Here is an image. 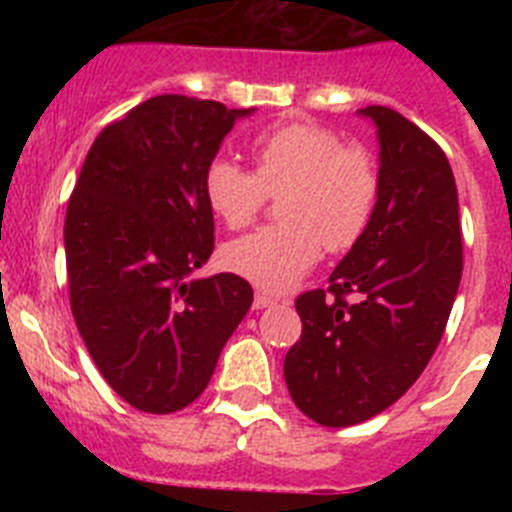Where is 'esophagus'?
I'll return each mask as SVG.
<instances>
[{
    "label": "esophagus",
    "instance_id": "1",
    "mask_svg": "<svg viewBox=\"0 0 512 512\" xmlns=\"http://www.w3.org/2000/svg\"><path fill=\"white\" fill-rule=\"evenodd\" d=\"M277 305V300L269 295H264V292H256V297H253V310H264V307H271Z\"/></svg>",
    "mask_w": 512,
    "mask_h": 512
}]
</instances>
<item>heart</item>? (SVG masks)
Here are the masks:
<instances>
[{"mask_svg":"<svg viewBox=\"0 0 512 512\" xmlns=\"http://www.w3.org/2000/svg\"><path fill=\"white\" fill-rule=\"evenodd\" d=\"M253 171L228 158H212L202 176L210 210L228 228H246L279 197L282 223L235 238L223 261L264 292H284L320 259L348 251L372 223L379 197L374 156L343 143L336 130L295 120L274 125L251 140Z\"/></svg>","mask_w":512,"mask_h":512,"instance_id":"heart-1","label":"heart"}]
</instances>
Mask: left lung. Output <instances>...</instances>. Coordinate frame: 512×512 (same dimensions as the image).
Instances as JSON below:
<instances>
[{
  "label": "left lung",
  "instance_id": "left-lung-1",
  "mask_svg": "<svg viewBox=\"0 0 512 512\" xmlns=\"http://www.w3.org/2000/svg\"><path fill=\"white\" fill-rule=\"evenodd\" d=\"M361 112L382 146L372 223L328 289L297 297L302 336L284 356L295 405L328 428L364 423L413 387L449 323L464 264L446 153L390 107Z\"/></svg>",
  "mask_w": 512,
  "mask_h": 512
}]
</instances>
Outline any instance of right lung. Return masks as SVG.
I'll list each match as a JSON object with an SVG mask.
<instances>
[{
  "instance_id": "obj_1",
  "label": "right lung",
  "mask_w": 512,
  "mask_h": 512,
  "mask_svg": "<svg viewBox=\"0 0 512 512\" xmlns=\"http://www.w3.org/2000/svg\"><path fill=\"white\" fill-rule=\"evenodd\" d=\"M248 112L184 94L146 99L97 135L69 197L76 328L104 382L143 413L202 395L253 302L238 274L189 279L215 248L202 176Z\"/></svg>"
}]
</instances>
